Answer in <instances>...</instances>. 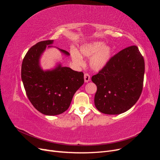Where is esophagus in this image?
<instances>
[{
	"label": "esophagus",
	"mask_w": 160,
	"mask_h": 160,
	"mask_svg": "<svg viewBox=\"0 0 160 160\" xmlns=\"http://www.w3.org/2000/svg\"><path fill=\"white\" fill-rule=\"evenodd\" d=\"M84 80L85 82H89L90 81V75L88 73H85L84 75Z\"/></svg>",
	"instance_id": "esophagus-1"
}]
</instances>
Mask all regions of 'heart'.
<instances>
[{
    "mask_svg": "<svg viewBox=\"0 0 160 160\" xmlns=\"http://www.w3.org/2000/svg\"><path fill=\"white\" fill-rule=\"evenodd\" d=\"M80 51L85 57L92 56L90 59V65L96 71L103 69L108 63L112 54L111 48L105 45V43L101 41H94L82 45L80 47ZM70 52L75 63L83 65V59L80 52L75 49H71Z\"/></svg>",
    "mask_w": 160,
    "mask_h": 160,
    "instance_id": "1",
    "label": "heart"
}]
</instances>
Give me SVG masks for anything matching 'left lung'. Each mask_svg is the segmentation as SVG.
<instances>
[{
	"label": "left lung",
	"instance_id": "left-lung-1",
	"mask_svg": "<svg viewBox=\"0 0 160 160\" xmlns=\"http://www.w3.org/2000/svg\"><path fill=\"white\" fill-rule=\"evenodd\" d=\"M144 72V59L137 46L128 47L113 55L91 78L98 88L96 108L109 115L129 110L142 94Z\"/></svg>",
	"mask_w": 160,
	"mask_h": 160
}]
</instances>
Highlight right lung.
<instances>
[{
    "mask_svg": "<svg viewBox=\"0 0 160 160\" xmlns=\"http://www.w3.org/2000/svg\"><path fill=\"white\" fill-rule=\"evenodd\" d=\"M53 40L37 42L28 51L21 66V78L26 94L37 111L47 115H59L69 108L75 92L84 83L83 72L58 65L44 71L39 66V58ZM61 52L69 55L62 49Z\"/></svg>",
    "mask_w": 160,
    "mask_h": 160,
    "instance_id": "1",
    "label": "right lung"
}]
</instances>
